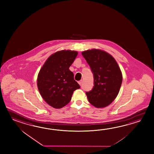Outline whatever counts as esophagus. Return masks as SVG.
I'll return each mask as SVG.
<instances>
[{
    "label": "esophagus",
    "instance_id": "obj_1",
    "mask_svg": "<svg viewBox=\"0 0 154 154\" xmlns=\"http://www.w3.org/2000/svg\"><path fill=\"white\" fill-rule=\"evenodd\" d=\"M78 83H79V85H82V80H81V81H79V82H78Z\"/></svg>",
    "mask_w": 154,
    "mask_h": 154
}]
</instances>
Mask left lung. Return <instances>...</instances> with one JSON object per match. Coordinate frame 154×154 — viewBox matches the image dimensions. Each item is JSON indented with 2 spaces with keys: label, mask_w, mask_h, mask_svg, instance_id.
<instances>
[{
  "label": "left lung",
  "mask_w": 154,
  "mask_h": 154,
  "mask_svg": "<svg viewBox=\"0 0 154 154\" xmlns=\"http://www.w3.org/2000/svg\"><path fill=\"white\" fill-rule=\"evenodd\" d=\"M94 75V87L86 92L88 101L97 108L109 106L116 99L122 82V73L111 55L98 49L82 52Z\"/></svg>",
  "instance_id": "left-lung-1"
}]
</instances>
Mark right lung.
<instances>
[{"label": "right lung", "mask_w": 154, "mask_h": 154, "mask_svg": "<svg viewBox=\"0 0 154 154\" xmlns=\"http://www.w3.org/2000/svg\"><path fill=\"white\" fill-rule=\"evenodd\" d=\"M77 54L75 50L57 51L48 58L38 73V91L44 101L55 109L69 103L73 91L80 88L69 69Z\"/></svg>", "instance_id": "right-lung-1"}]
</instances>
